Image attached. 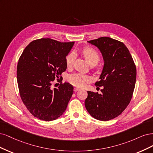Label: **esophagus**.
I'll use <instances>...</instances> for the list:
<instances>
[{"label": "esophagus", "instance_id": "34e87169", "mask_svg": "<svg viewBox=\"0 0 153 153\" xmlns=\"http://www.w3.org/2000/svg\"><path fill=\"white\" fill-rule=\"evenodd\" d=\"M80 89H79V88H76V87H74V91H79V90Z\"/></svg>", "mask_w": 153, "mask_h": 153}]
</instances>
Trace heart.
I'll return each instance as SVG.
<instances>
[{"mask_svg":"<svg viewBox=\"0 0 153 153\" xmlns=\"http://www.w3.org/2000/svg\"><path fill=\"white\" fill-rule=\"evenodd\" d=\"M81 53L86 61L91 65H95L100 61V55L98 52L92 48L87 47L83 48L81 50ZM75 58V54L71 52L65 57V63L67 67H71L72 65ZM89 80V77L87 76L80 73H74L70 75L68 77V81L72 85L77 87H82L85 83Z\"/></svg>","mask_w":153,"mask_h":153,"instance_id":"b5f03b06","label":"heart"}]
</instances>
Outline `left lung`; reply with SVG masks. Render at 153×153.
Here are the masks:
<instances>
[{
    "label": "left lung",
    "instance_id": "left-lung-1",
    "mask_svg": "<svg viewBox=\"0 0 153 153\" xmlns=\"http://www.w3.org/2000/svg\"><path fill=\"white\" fill-rule=\"evenodd\" d=\"M101 51L104 66L97 86L101 93L88 91L85 102L90 114L100 121L120 116L130 103L135 86L137 71L131 54L122 42L102 37L88 41Z\"/></svg>",
    "mask_w": 153,
    "mask_h": 153
}]
</instances>
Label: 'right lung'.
I'll list each match as a JSON object with an SVG mask.
<instances>
[{
  "mask_svg": "<svg viewBox=\"0 0 153 153\" xmlns=\"http://www.w3.org/2000/svg\"><path fill=\"white\" fill-rule=\"evenodd\" d=\"M74 42H61L50 38L32 41L25 48L17 65L19 95L27 109L38 119L55 120L65 111L74 92L68 82L53 88L52 82L67 69L65 57Z\"/></svg>",
  "mask_w": 153,
  "mask_h": 153,
  "instance_id": "add662e5",
  "label": "right lung"
}]
</instances>
